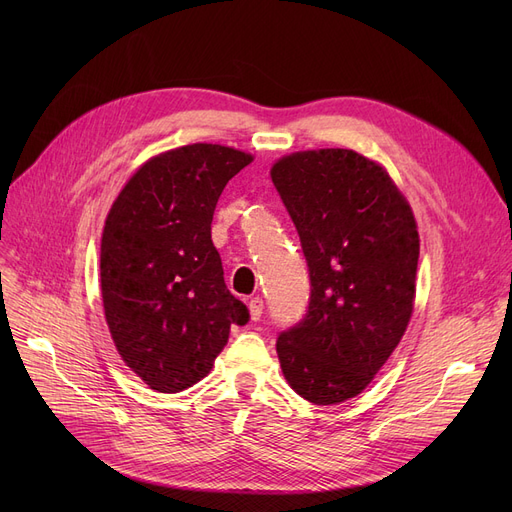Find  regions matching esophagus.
I'll return each instance as SVG.
<instances>
[{
	"mask_svg": "<svg viewBox=\"0 0 512 512\" xmlns=\"http://www.w3.org/2000/svg\"><path fill=\"white\" fill-rule=\"evenodd\" d=\"M249 313H251V319L253 321H259L261 319V313H263V301L259 297H253L249 301Z\"/></svg>",
	"mask_w": 512,
	"mask_h": 512,
	"instance_id": "esophagus-1",
	"label": "esophagus"
}]
</instances>
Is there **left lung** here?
<instances>
[{
    "label": "left lung",
    "instance_id": "left-lung-1",
    "mask_svg": "<svg viewBox=\"0 0 512 512\" xmlns=\"http://www.w3.org/2000/svg\"><path fill=\"white\" fill-rule=\"evenodd\" d=\"M272 180L309 267L305 317L278 336L290 388L313 405L361 394L413 313L419 232L388 172L353 149L278 159Z\"/></svg>",
    "mask_w": 512,
    "mask_h": 512
}]
</instances>
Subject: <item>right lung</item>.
<instances>
[{
	"instance_id": "1",
	"label": "right lung",
	"mask_w": 512,
	"mask_h": 512,
	"mask_svg": "<svg viewBox=\"0 0 512 512\" xmlns=\"http://www.w3.org/2000/svg\"><path fill=\"white\" fill-rule=\"evenodd\" d=\"M253 155L195 143L132 174L101 236L105 321L122 361L157 392H182L211 371L247 305L226 288L211 242L215 205Z\"/></svg>"
}]
</instances>
